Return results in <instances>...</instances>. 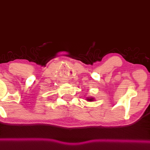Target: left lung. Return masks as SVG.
Returning <instances> with one entry per match:
<instances>
[{"instance_id":"left-lung-1","label":"left lung","mask_w":150,"mask_h":150,"mask_svg":"<svg viewBox=\"0 0 150 150\" xmlns=\"http://www.w3.org/2000/svg\"><path fill=\"white\" fill-rule=\"evenodd\" d=\"M87 100H88V101H92L93 100V98H90V99L88 98Z\"/></svg>"}]
</instances>
